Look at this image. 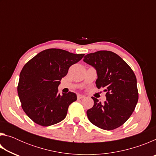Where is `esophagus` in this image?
Masks as SVG:
<instances>
[{"mask_svg":"<svg viewBox=\"0 0 156 156\" xmlns=\"http://www.w3.org/2000/svg\"><path fill=\"white\" fill-rule=\"evenodd\" d=\"M77 98H78V99H81V98H84V96H83V95L78 94V95H77Z\"/></svg>","mask_w":156,"mask_h":156,"instance_id":"obj_1","label":"esophagus"}]
</instances>
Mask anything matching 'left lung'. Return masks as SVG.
I'll use <instances>...</instances> for the list:
<instances>
[{"instance_id": "left-lung-1", "label": "left lung", "mask_w": 156, "mask_h": 156, "mask_svg": "<svg viewBox=\"0 0 156 156\" xmlns=\"http://www.w3.org/2000/svg\"><path fill=\"white\" fill-rule=\"evenodd\" d=\"M83 61L96 71L98 89L104 88V103L92 97L94 105L87 111L88 119L104 130L122 125L133 112L138 100L137 80L133 70L115 53L98 51L87 54Z\"/></svg>"}]
</instances>
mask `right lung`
Returning a JSON list of instances; mask_svg holds the SVG:
<instances>
[{"mask_svg":"<svg viewBox=\"0 0 156 156\" xmlns=\"http://www.w3.org/2000/svg\"><path fill=\"white\" fill-rule=\"evenodd\" d=\"M84 56L49 49L25 65L20 73L18 94L23 111L34 122L48 126L65 119L69 106L77 96L73 92L60 95L58 87L69 68Z\"/></svg>","mask_w":156,"mask_h":156,"instance_id":"add662e5","label":"right lung"}]
</instances>
